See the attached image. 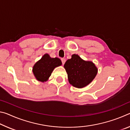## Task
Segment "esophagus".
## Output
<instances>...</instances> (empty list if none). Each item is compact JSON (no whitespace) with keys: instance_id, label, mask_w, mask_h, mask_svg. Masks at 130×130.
<instances>
[{"instance_id":"1","label":"esophagus","mask_w":130,"mask_h":130,"mask_svg":"<svg viewBox=\"0 0 130 130\" xmlns=\"http://www.w3.org/2000/svg\"><path fill=\"white\" fill-rule=\"evenodd\" d=\"M61 61H62V64L63 65V64H64V63H65L66 60H65V58H61Z\"/></svg>"}]
</instances>
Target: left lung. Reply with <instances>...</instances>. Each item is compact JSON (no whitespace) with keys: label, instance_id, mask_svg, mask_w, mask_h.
Segmentation results:
<instances>
[{"label":"left lung","instance_id":"8db88e82","mask_svg":"<svg viewBox=\"0 0 130 130\" xmlns=\"http://www.w3.org/2000/svg\"><path fill=\"white\" fill-rule=\"evenodd\" d=\"M64 68L69 83L78 88L86 87L93 81L98 73V68L92 61L83 60L75 54L66 61Z\"/></svg>","mask_w":130,"mask_h":130}]
</instances>
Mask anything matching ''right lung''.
<instances>
[{
  "label": "right lung",
  "instance_id": "add662e5",
  "mask_svg": "<svg viewBox=\"0 0 130 130\" xmlns=\"http://www.w3.org/2000/svg\"><path fill=\"white\" fill-rule=\"evenodd\" d=\"M62 65V62L58 58H51L48 54H45L41 60L35 63L32 68V72L35 77L39 81H47L55 68Z\"/></svg>",
  "mask_w": 130,
  "mask_h": 130
}]
</instances>
